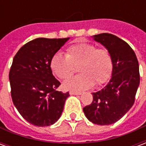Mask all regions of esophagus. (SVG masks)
I'll list each match as a JSON object with an SVG mask.
<instances>
[{
    "instance_id": "obj_1",
    "label": "esophagus",
    "mask_w": 146,
    "mask_h": 146,
    "mask_svg": "<svg viewBox=\"0 0 146 146\" xmlns=\"http://www.w3.org/2000/svg\"><path fill=\"white\" fill-rule=\"evenodd\" d=\"M70 95H81V92H70Z\"/></svg>"
}]
</instances>
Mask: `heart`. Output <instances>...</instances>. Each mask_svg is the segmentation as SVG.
Here are the masks:
<instances>
[{"mask_svg": "<svg viewBox=\"0 0 146 146\" xmlns=\"http://www.w3.org/2000/svg\"><path fill=\"white\" fill-rule=\"evenodd\" d=\"M78 66L79 75L64 82L68 91H82L104 84L110 78L113 70L111 54L106 48H97L93 44L79 42L66 49V55L57 52L50 60L52 73L60 80H67Z\"/></svg>", "mask_w": 146, "mask_h": 146, "instance_id": "heart-1", "label": "heart"}]
</instances>
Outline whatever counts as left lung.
I'll use <instances>...</instances> for the list:
<instances>
[{"label":"left lung","mask_w":146,"mask_h":146,"mask_svg":"<svg viewBox=\"0 0 146 146\" xmlns=\"http://www.w3.org/2000/svg\"><path fill=\"white\" fill-rule=\"evenodd\" d=\"M93 37L111 54L113 72L107 85L92 93L93 101L83 110L93 123L110 125L121 119L135 103L140 83L138 62L130 45L118 36L100 33Z\"/></svg>","instance_id":"left-lung-1"}]
</instances>
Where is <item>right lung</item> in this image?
Listing matches in <instances>:
<instances>
[{"label": "right lung", "instance_id": "obj_1", "mask_svg": "<svg viewBox=\"0 0 146 146\" xmlns=\"http://www.w3.org/2000/svg\"><path fill=\"white\" fill-rule=\"evenodd\" d=\"M69 38H36L15 55L9 80L12 102L27 121L47 127L59 119L70 96L56 89L61 84L52 74L50 60Z\"/></svg>", "mask_w": 146, "mask_h": 146}]
</instances>
